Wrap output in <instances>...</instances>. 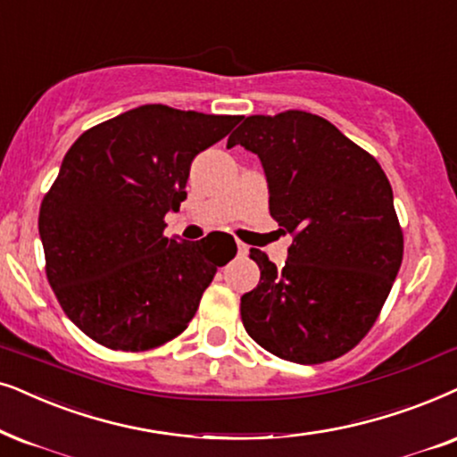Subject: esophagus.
Here are the masks:
<instances>
[{
  "label": "esophagus",
  "mask_w": 457,
  "mask_h": 457,
  "mask_svg": "<svg viewBox=\"0 0 457 457\" xmlns=\"http://www.w3.org/2000/svg\"><path fill=\"white\" fill-rule=\"evenodd\" d=\"M237 252H239V256H247V252H250V247H247L245 243L237 241Z\"/></svg>",
  "instance_id": "obj_1"
}]
</instances>
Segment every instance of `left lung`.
<instances>
[{
    "label": "left lung",
    "instance_id": "left-lung-1",
    "mask_svg": "<svg viewBox=\"0 0 457 457\" xmlns=\"http://www.w3.org/2000/svg\"><path fill=\"white\" fill-rule=\"evenodd\" d=\"M256 153L269 210L294 235L281 270L252 247L260 283L241 321L264 351L292 363L337 359L380 315L403 260L393 188L380 163L323 117L252 115L227 146Z\"/></svg>",
    "mask_w": 457,
    "mask_h": 457
}]
</instances>
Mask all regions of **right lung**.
<instances>
[{
	"label": "right lung",
	"mask_w": 457,
	"mask_h": 457,
	"mask_svg": "<svg viewBox=\"0 0 457 457\" xmlns=\"http://www.w3.org/2000/svg\"><path fill=\"white\" fill-rule=\"evenodd\" d=\"M239 115L142 104L73 142L41 201L46 275L64 315L112 351H149L187 329L222 259L210 235L176 241L193 159ZM235 243V241H233ZM237 252V245H235Z\"/></svg>",
	"instance_id": "1"
}]
</instances>
